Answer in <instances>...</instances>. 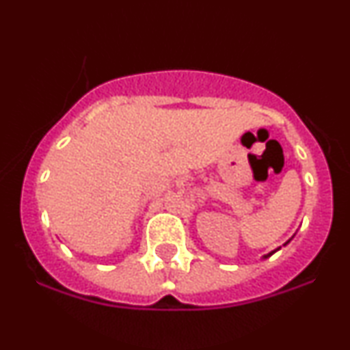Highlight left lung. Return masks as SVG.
I'll return each instance as SVG.
<instances>
[{"label": "left lung", "instance_id": "1", "mask_svg": "<svg viewBox=\"0 0 350 350\" xmlns=\"http://www.w3.org/2000/svg\"><path fill=\"white\" fill-rule=\"evenodd\" d=\"M286 243H290V240H288V242H286ZM286 243H284V245H286ZM276 250H280V248H276ZM276 250H273L271 253H268V255H265V256H263V258H268V256H271V255H273V253H275Z\"/></svg>", "mask_w": 350, "mask_h": 350}]
</instances>
